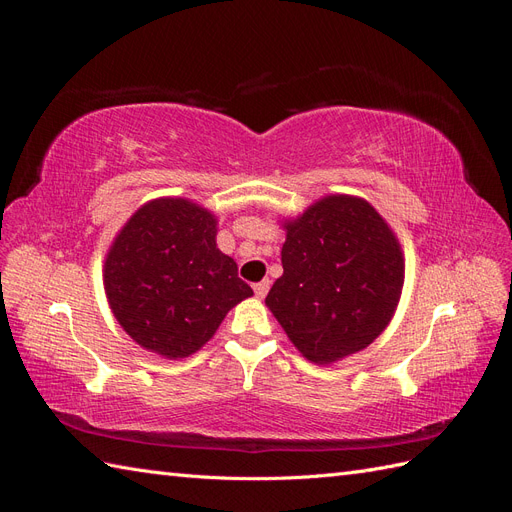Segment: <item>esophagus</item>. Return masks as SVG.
Listing matches in <instances>:
<instances>
[{
	"instance_id": "34e87169",
	"label": "esophagus",
	"mask_w": 512,
	"mask_h": 512,
	"mask_svg": "<svg viewBox=\"0 0 512 512\" xmlns=\"http://www.w3.org/2000/svg\"><path fill=\"white\" fill-rule=\"evenodd\" d=\"M269 288H271V282H269V280H262V282L254 284L256 297H258V299H265V297H267V292H269Z\"/></svg>"
}]
</instances>
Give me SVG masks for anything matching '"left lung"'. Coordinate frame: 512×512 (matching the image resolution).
I'll return each instance as SVG.
<instances>
[{"label": "left lung", "instance_id": "left-lung-1", "mask_svg": "<svg viewBox=\"0 0 512 512\" xmlns=\"http://www.w3.org/2000/svg\"><path fill=\"white\" fill-rule=\"evenodd\" d=\"M284 275L267 305L314 363L367 348L393 318L404 258L391 228L361 198L327 196L286 226Z\"/></svg>", "mask_w": 512, "mask_h": 512}]
</instances>
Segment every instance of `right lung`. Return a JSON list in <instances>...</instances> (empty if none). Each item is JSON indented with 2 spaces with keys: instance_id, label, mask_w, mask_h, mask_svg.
<instances>
[{
  "instance_id": "1",
  "label": "right lung",
  "mask_w": 512,
  "mask_h": 512,
  "mask_svg": "<svg viewBox=\"0 0 512 512\" xmlns=\"http://www.w3.org/2000/svg\"><path fill=\"white\" fill-rule=\"evenodd\" d=\"M215 232L213 215L183 198L151 200L123 226L106 256L104 288L136 344L183 359L209 342L228 309L252 297Z\"/></svg>"
}]
</instances>
